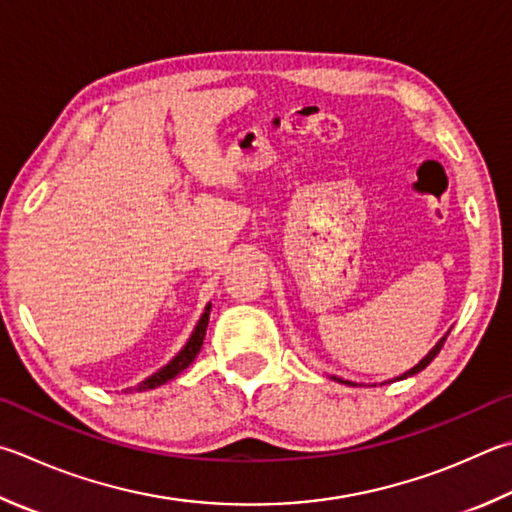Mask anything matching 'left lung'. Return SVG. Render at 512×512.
Returning a JSON list of instances; mask_svg holds the SVG:
<instances>
[{"label":"left lung","mask_w":512,"mask_h":512,"mask_svg":"<svg viewBox=\"0 0 512 512\" xmlns=\"http://www.w3.org/2000/svg\"><path fill=\"white\" fill-rule=\"evenodd\" d=\"M450 331H452V327L443 333V336L439 338V342H436V345L425 353V356L416 362L414 367H410L407 371H403L401 376H394V378H389V380H383V383L380 385H387V383H396V380H403V378H410V376H414V374H418V371H423L427 365H430V362L439 356V351H441V347H443V342L448 340V336H450ZM333 380H338V383H345V385H353V387H358V385H365V383H353V380H345V378H340V376H331ZM369 385V383H367ZM371 387H376V383H371Z\"/></svg>","instance_id":"1"}]
</instances>
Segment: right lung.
Wrapping results in <instances>:
<instances>
[{
  "instance_id": "1",
  "label": "right lung",
  "mask_w": 512,
  "mask_h": 512,
  "mask_svg": "<svg viewBox=\"0 0 512 512\" xmlns=\"http://www.w3.org/2000/svg\"><path fill=\"white\" fill-rule=\"evenodd\" d=\"M210 309H212V304L208 302L206 304V311L201 313L197 327H194V331L190 333L188 342H185L183 349L176 353V356L170 362H167L165 367H161L159 371H156V374L147 376L143 383H138L136 387H127L125 392H147V389H154V387H159V385H165L167 380L176 378L183 369H188L192 365V360L197 358V353L201 351L203 338H206V329H208V320H210Z\"/></svg>"
}]
</instances>
